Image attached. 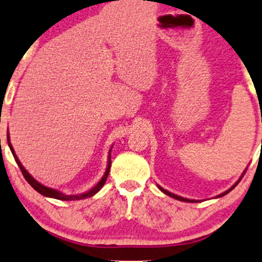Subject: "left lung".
<instances>
[{
  "instance_id": "obj_1",
  "label": "left lung",
  "mask_w": 262,
  "mask_h": 262,
  "mask_svg": "<svg viewBox=\"0 0 262 262\" xmlns=\"http://www.w3.org/2000/svg\"><path fill=\"white\" fill-rule=\"evenodd\" d=\"M244 174H245V171H244ZM244 174H243V177H244ZM243 177H241V178H243ZM241 178H240V179H238V180H237V182H236V183H235V184H234V185H232V186H231V188H230V189H229V190L224 191V192H223V194L217 195V196H216V198L224 196V195H226V194H228V192H230V191H231V190H232V189H234V188H235V186H236V185H237V184H238V182H240V180H241ZM158 186H159V185H158ZM159 189H160V190H162V191L164 192V194L169 195V196L174 198V199H177V200H180V201H186V203H195V201H198V200H190V199H185V198H182V196H179V195H175V194H171V192H170V191L165 190V189H163V188H162V186H159Z\"/></svg>"
}]
</instances>
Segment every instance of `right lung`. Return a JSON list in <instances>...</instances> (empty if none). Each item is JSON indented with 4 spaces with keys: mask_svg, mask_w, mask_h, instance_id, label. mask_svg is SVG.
I'll list each match as a JSON object with an SVG mask.
<instances>
[{
    "mask_svg": "<svg viewBox=\"0 0 262 262\" xmlns=\"http://www.w3.org/2000/svg\"><path fill=\"white\" fill-rule=\"evenodd\" d=\"M7 142H8V146H10L11 151H12V154H13L14 160H16L17 165H18V166H19V169H21V171H22V174H24L25 179L27 180L28 184H30V185L32 186V188L34 189V190L38 191L39 194H42V195H43V196L53 198V199H58V200H80V199H87V198L93 196L94 194H97V192H98V191L100 190V189L103 188V185H104L105 180H107V178H108L109 169H111V164H112V162H111V151H109V158H108L107 170H105V173H104V175H103V178H102V179L99 180L98 184H97V185L94 186V188H92L91 190H88L87 192H83V194H79V195H66V194H63V192H61V191L56 190V189L47 188V186L42 185L41 183L37 182V180L34 179V178L32 177V175H31L30 173H28L27 170H26L25 166L22 165L21 162H19V160H18V158H17L16 153H14L12 144H11V143H10V134H8V132H7ZM111 150H112V149H111Z\"/></svg>",
    "mask_w": 262,
    "mask_h": 262,
    "instance_id": "1",
    "label": "right lung"
}]
</instances>
